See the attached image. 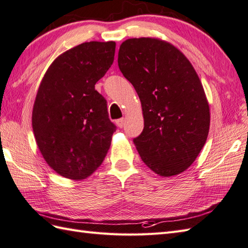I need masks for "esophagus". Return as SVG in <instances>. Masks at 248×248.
Returning <instances> with one entry per match:
<instances>
[{
    "instance_id": "1",
    "label": "esophagus",
    "mask_w": 248,
    "mask_h": 248,
    "mask_svg": "<svg viewBox=\"0 0 248 248\" xmlns=\"http://www.w3.org/2000/svg\"><path fill=\"white\" fill-rule=\"evenodd\" d=\"M124 123H125V120H124V118H120V119H118L117 121H116V124H117L119 128H124Z\"/></svg>"
}]
</instances>
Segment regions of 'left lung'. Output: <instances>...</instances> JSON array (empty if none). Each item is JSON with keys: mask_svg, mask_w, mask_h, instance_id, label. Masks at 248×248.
<instances>
[{"mask_svg": "<svg viewBox=\"0 0 248 248\" xmlns=\"http://www.w3.org/2000/svg\"><path fill=\"white\" fill-rule=\"evenodd\" d=\"M118 66L140 100L144 130L134 145L141 160L161 177L186 170L210 129L209 102L191 62L168 41L140 37L120 45Z\"/></svg>", "mask_w": 248, "mask_h": 248, "instance_id": "1", "label": "left lung"}]
</instances>
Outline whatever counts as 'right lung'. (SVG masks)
Returning a JSON list of instances; mask_svg holds the SVG:
<instances>
[{
    "instance_id": "add662e5",
    "label": "right lung",
    "mask_w": 248,
    "mask_h": 248,
    "mask_svg": "<svg viewBox=\"0 0 248 248\" xmlns=\"http://www.w3.org/2000/svg\"><path fill=\"white\" fill-rule=\"evenodd\" d=\"M115 41H91L65 51L46 69L35 98L31 125L40 154L56 173L83 180L109 149L115 125L94 85L112 66Z\"/></svg>"
}]
</instances>
